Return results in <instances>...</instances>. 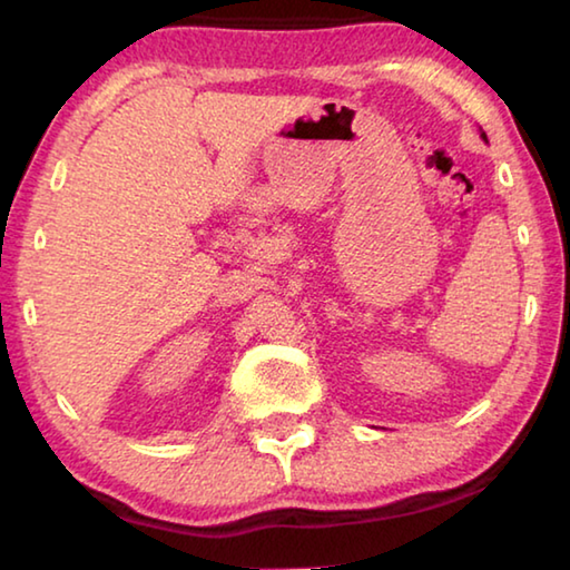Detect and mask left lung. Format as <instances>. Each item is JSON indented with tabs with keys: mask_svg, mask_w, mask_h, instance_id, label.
<instances>
[{
	"mask_svg": "<svg viewBox=\"0 0 570 570\" xmlns=\"http://www.w3.org/2000/svg\"><path fill=\"white\" fill-rule=\"evenodd\" d=\"M482 138H485V135H482Z\"/></svg>",
	"mask_w": 570,
	"mask_h": 570,
	"instance_id": "obj_1",
	"label": "left lung"
}]
</instances>
